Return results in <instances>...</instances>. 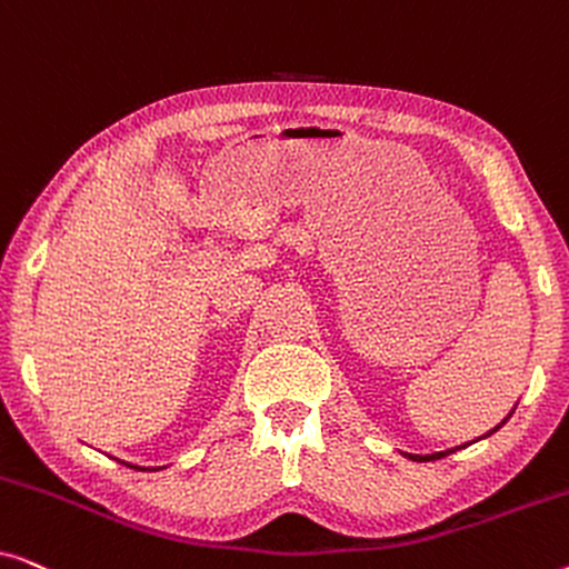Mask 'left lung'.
Returning <instances> with one entry per match:
<instances>
[{
  "label": "left lung",
  "mask_w": 569,
  "mask_h": 569,
  "mask_svg": "<svg viewBox=\"0 0 569 569\" xmlns=\"http://www.w3.org/2000/svg\"><path fill=\"white\" fill-rule=\"evenodd\" d=\"M512 411H516V407H512ZM512 411H510V415L508 417H505L502 419V422L500 425H497L495 427V430H489L487 435H481V438H489V435H492V432H497V430H500V427L505 425V422H508V419L512 417ZM479 438V440H481ZM466 446H469V442H466ZM466 446H458V448H450V450H440V453H430V456H415V453H403V456H407L409 458V461H419V463H422V461H438V458H446V456H450V453H456V450H461V448H466Z\"/></svg>",
  "instance_id": "obj_1"
}]
</instances>
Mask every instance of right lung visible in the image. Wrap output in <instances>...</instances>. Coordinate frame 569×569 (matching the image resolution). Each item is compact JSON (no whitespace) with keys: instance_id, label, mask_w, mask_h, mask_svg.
<instances>
[{"instance_id":"1","label":"right lung","mask_w":569,"mask_h":569,"mask_svg":"<svg viewBox=\"0 0 569 569\" xmlns=\"http://www.w3.org/2000/svg\"><path fill=\"white\" fill-rule=\"evenodd\" d=\"M121 463H127V461H121ZM129 466V469H142V466H134V463H127ZM158 469H166V466H158ZM158 469H154V471H158ZM144 471V469H142ZM152 471V469H150Z\"/></svg>"}]
</instances>
